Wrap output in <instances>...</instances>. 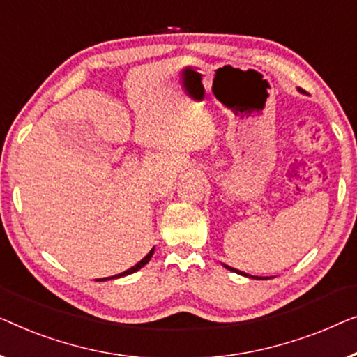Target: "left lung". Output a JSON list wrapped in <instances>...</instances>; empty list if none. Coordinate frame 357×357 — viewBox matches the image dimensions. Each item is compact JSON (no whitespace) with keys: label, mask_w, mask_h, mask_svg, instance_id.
Listing matches in <instances>:
<instances>
[{"label":"left lung","mask_w":357,"mask_h":357,"mask_svg":"<svg viewBox=\"0 0 357 357\" xmlns=\"http://www.w3.org/2000/svg\"><path fill=\"white\" fill-rule=\"evenodd\" d=\"M225 267H227L228 270H231V272H236V273L243 275V277H250V278H254L252 275H248V273H244V272H239V270H236V268H231V267H228V265H225ZM255 278H259V280H260V277H255Z\"/></svg>","instance_id":"obj_1"}]
</instances>
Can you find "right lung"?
Wrapping results in <instances>:
<instances>
[{"label": "right lung", "instance_id": "obj_1", "mask_svg": "<svg viewBox=\"0 0 357 357\" xmlns=\"http://www.w3.org/2000/svg\"><path fill=\"white\" fill-rule=\"evenodd\" d=\"M152 255H153V249L150 250V252H149L147 255H145V257H144L142 260H140V262L135 264L134 267H130L129 270H126V272H123V273H119V275H114V277H109V278H119V277H124V275H129V273H134V272H137V270H139V268H142L145 264H149V260L152 259ZM109 278H108V280H109ZM102 280H103V278H102Z\"/></svg>", "mask_w": 357, "mask_h": 357}]
</instances>
